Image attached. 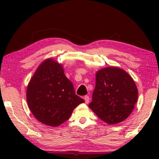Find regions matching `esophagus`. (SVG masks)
<instances>
[{"label":"esophagus","instance_id":"obj_1","mask_svg":"<svg viewBox=\"0 0 159 159\" xmlns=\"http://www.w3.org/2000/svg\"><path fill=\"white\" fill-rule=\"evenodd\" d=\"M84 102H85V103L88 104L89 103V101H90V98H89L88 95H85V96L84 97Z\"/></svg>","mask_w":159,"mask_h":159}]
</instances>
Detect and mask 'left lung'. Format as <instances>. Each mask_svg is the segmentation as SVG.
<instances>
[{
  "label": "left lung",
  "instance_id": "1",
  "mask_svg": "<svg viewBox=\"0 0 159 159\" xmlns=\"http://www.w3.org/2000/svg\"><path fill=\"white\" fill-rule=\"evenodd\" d=\"M138 98V90L131 76L117 66L100 69L95 74V88L89 108L108 125L125 121Z\"/></svg>",
  "mask_w": 159,
  "mask_h": 159
}]
</instances>
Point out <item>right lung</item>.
I'll return each mask as SVG.
<instances>
[{"label": "right lung", "instance_id": "1", "mask_svg": "<svg viewBox=\"0 0 159 159\" xmlns=\"http://www.w3.org/2000/svg\"><path fill=\"white\" fill-rule=\"evenodd\" d=\"M27 105L37 120L56 127L68 120L84 101L75 94L62 64L52 58L41 62L27 88Z\"/></svg>", "mask_w": 159, "mask_h": 159}]
</instances>
